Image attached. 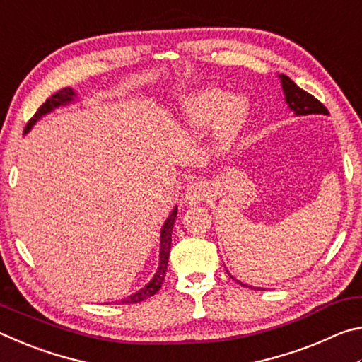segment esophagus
I'll use <instances>...</instances> for the list:
<instances>
[{
  "label": "esophagus",
  "mask_w": 362,
  "mask_h": 362,
  "mask_svg": "<svg viewBox=\"0 0 362 362\" xmlns=\"http://www.w3.org/2000/svg\"><path fill=\"white\" fill-rule=\"evenodd\" d=\"M207 198H209V187L204 182L189 183L185 189V194H183V201L187 204H198Z\"/></svg>",
  "instance_id": "1"
}]
</instances>
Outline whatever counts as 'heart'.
I'll return each mask as SVG.
<instances>
[{"label":"heart","instance_id":"1","mask_svg":"<svg viewBox=\"0 0 362 362\" xmlns=\"http://www.w3.org/2000/svg\"><path fill=\"white\" fill-rule=\"evenodd\" d=\"M183 112L188 124L198 129L216 122V140L225 145L235 139L246 122L249 100L244 95H230L222 89H206L189 95Z\"/></svg>","mask_w":362,"mask_h":362}]
</instances>
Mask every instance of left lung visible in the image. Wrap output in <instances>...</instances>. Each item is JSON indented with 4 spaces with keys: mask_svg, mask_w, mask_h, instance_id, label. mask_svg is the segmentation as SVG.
<instances>
[{
    "mask_svg": "<svg viewBox=\"0 0 362 362\" xmlns=\"http://www.w3.org/2000/svg\"><path fill=\"white\" fill-rule=\"evenodd\" d=\"M279 79H281V86H283L287 105H289V108L297 116H302V115H329L327 108L324 107L322 103L316 99V97L308 94L302 88H298V86L293 83L289 76L279 75ZM230 276H231V274H230ZM238 283H240V281H238ZM240 284L244 286V287H250V289H252V286H247V284H243V283H240Z\"/></svg>",
    "mask_w": 362,
    "mask_h": 362,
    "instance_id": "1",
    "label": "left lung"
}]
</instances>
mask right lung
Instances as JSON below:
<instances>
[{
	"instance_id": "right-lung-1",
	"label": "right lung",
	"mask_w": 362,
	"mask_h": 362,
	"mask_svg": "<svg viewBox=\"0 0 362 362\" xmlns=\"http://www.w3.org/2000/svg\"><path fill=\"white\" fill-rule=\"evenodd\" d=\"M73 99H75V93H73L71 88L60 89L59 93L49 97V99L38 108V112L35 113L33 118L28 121L25 132L32 129V126L41 118V116L51 113L54 108H59L60 105H66V103L73 102ZM175 217H177V207L173 212H170V216L168 217V220L164 222L163 228H161V244H159V267H158V272L155 273V276H153V279L144 287V289L137 291L136 293H132V296H129V297L122 298L119 303L144 302V300H146L151 296H155V293L161 289V284L164 281V276H166V269H168V260H169V252H170V243H173V228L175 223Z\"/></svg>"
}]
</instances>
